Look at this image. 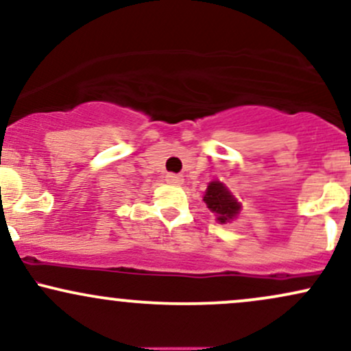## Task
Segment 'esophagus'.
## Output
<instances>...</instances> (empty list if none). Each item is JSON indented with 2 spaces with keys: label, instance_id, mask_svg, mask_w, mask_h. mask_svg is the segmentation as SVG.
I'll return each instance as SVG.
<instances>
[{
  "label": "esophagus",
  "instance_id": "obj_1",
  "mask_svg": "<svg viewBox=\"0 0 351 351\" xmlns=\"http://www.w3.org/2000/svg\"><path fill=\"white\" fill-rule=\"evenodd\" d=\"M167 181H168V183H171V184H181V183H183V176L175 175V173H168Z\"/></svg>",
  "mask_w": 351,
  "mask_h": 351
}]
</instances>
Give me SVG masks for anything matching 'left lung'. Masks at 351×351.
<instances>
[{"label": "left lung", "instance_id": "8db88e82", "mask_svg": "<svg viewBox=\"0 0 351 351\" xmlns=\"http://www.w3.org/2000/svg\"><path fill=\"white\" fill-rule=\"evenodd\" d=\"M203 201L215 213L217 223L221 224H226L229 221H232L241 211V203H237L232 193L221 181H211L208 184Z\"/></svg>", "mask_w": 351, "mask_h": 351}]
</instances>
